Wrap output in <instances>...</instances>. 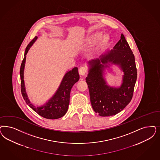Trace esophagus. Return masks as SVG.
Returning <instances> with one entry per match:
<instances>
[{"label":"esophagus","mask_w":160,"mask_h":160,"mask_svg":"<svg viewBox=\"0 0 160 160\" xmlns=\"http://www.w3.org/2000/svg\"><path fill=\"white\" fill-rule=\"evenodd\" d=\"M78 72H79V74H80V75L84 76V75L86 73V72H87V68H86V67H81L79 68Z\"/></svg>","instance_id":"1"}]
</instances>
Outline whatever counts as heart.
Masks as SVG:
<instances>
[{"label": "heart", "instance_id": "b5f03b06", "mask_svg": "<svg viewBox=\"0 0 160 160\" xmlns=\"http://www.w3.org/2000/svg\"><path fill=\"white\" fill-rule=\"evenodd\" d=\"M102 34L100 33H95L88 37V38L86 39V42L88 44H93L96 43L100 38L101 37ZM109 41V37L107 35H105L102 37L100 39L98 47L99 48H104L108 45Z\"/></svg>", "mask_w": 160, "mask_h": 160}]
</instances>
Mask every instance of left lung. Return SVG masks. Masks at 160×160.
<instances>
[{"instance_id":"left-lung-1","label":"left lung","mask_w":160,"mask_h":160,"mask_svg":"<svg viewBox=\"0 0 160 160\" xmlns=\"http://www.w3.org/2000/svg\"><path fill=\"white\" fill-rule=\"evenodd\" d=\"M109 62L120 65L125 73L121 88L108 87L102 77V70ZM90 68L86 80L94 111L99 116L115 115L123 110L133 97L137 78L135 56L122 33L113 49L90 62Z\"/></svg>"}]
</instances>
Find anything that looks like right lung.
I'll use <instances>...</instances> for the list:
<instances>
[{
  "label": "right lung",
  "instance_id": "right-lung-1",
  "mask_svg": "<svg viewBox=\"0 0 160 160\" xmlns=\"http://www.w3.org/2000/svg\"><path fill=\"white\" fill-rule=\"evenodd\" d=\"M37 37L34 38L28 44L24 54V58L22 60L20 68V76H21V93L23 99L29 106L32 108L39 115L46 119H55L60 118L66 113L68 105L70 103V92L72 87L79 80V74L78 68L74 67L72 70L67 72L62 79L60 86L54 96L48 101L47 104L42 107H35L30 103L28 96L25 92V88L23 81V69L26 59V55L28 50L33 42L35 41Z\"/></svg>",
  "mask_w": 160,
  "mask_h": 160
}]
</instances>
